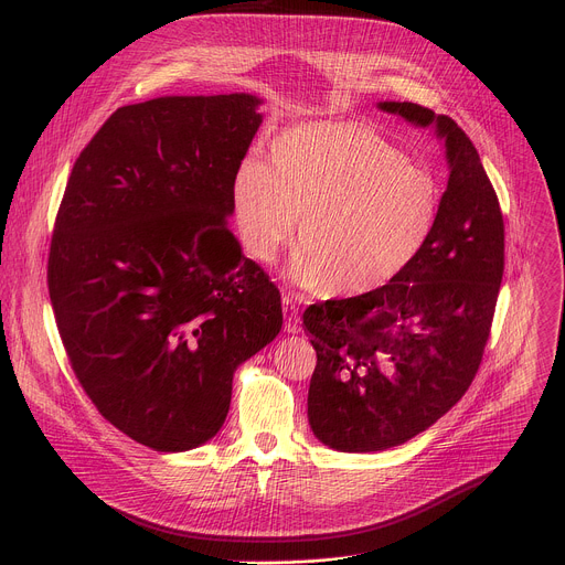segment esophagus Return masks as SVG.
Masks as SVG:
<instances>
[{
  "label": "esophagus",
  "mask_w": 565,
  "mask_h": 565,
  "mask_svg": "<svg viewBox=\"0 0 565 565\" xmlns=\"http://www.w3.org/2000/svg\"><path fill=\"white\" fill-rule=\"evenodd\" d=\"M295 295H284V315H286V333H299L301 331V317H299V306H297Z\"/></svg>",
  "instance_id": "obj_1"
}]
</instances>
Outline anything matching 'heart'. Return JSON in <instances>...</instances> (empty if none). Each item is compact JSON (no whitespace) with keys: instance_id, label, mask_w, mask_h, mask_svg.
<instances>
[{"instance_id":"obj_1","label":"heart","mask_w":565,"mask_h":565,"mask_svg":"<svg viewBox=\"0 0 565 565\" xmlns=\"http://www.w3.org/2000/svg\"><path fill=\"white\" fill-rule=\"evenodd\" d=\"M230 207L244 253L270 266L299 223L290 275L329 297H364L405 273L436 227L440 190L362 122H310L279 134L268 166L246 158Z\"/></svg>"}]
</instances>
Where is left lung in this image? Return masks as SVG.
<instances>
[{
    "mask_svg": "<svg viewBox=\"0 0 565 565\" xmlns=\"http://www.w3.org/2000/svg\"><path fill=\"white\" fill-rule=\"evenodd\" d=\"M377 109L434 129L449 179L436 227L405 273L377 292L303 312L317 353L308 423L319 443L349 454L412 440L465 395L490 338L505 262L499 199L465 131L414 103L384 100Z\"/></svg>",
    "mask_w": 565,
    "mask_h": 565,
    "instance_id": "obj_1",
    "label": "left lung"
}]
</instances>
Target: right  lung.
I'll return each instance as SVG.
<instances>
[{"label": "right lung", "mask_w": 565, "mask_h": 565, "mask_svg": "<svg viewBox=\"0 0 565 565\" xmlns=\"http://www.w3.org/2000/svg\"><path fill=\"white\" fill-rule=\"evenodd\" d=\"M262 105L218 94L120 107L64 190L49 255L62 344L98 412L153 451L212 440L234 371L284 324L279 290L227 227Z\"/></svg>", "instance_id": "add662e5"}]
</instances>
